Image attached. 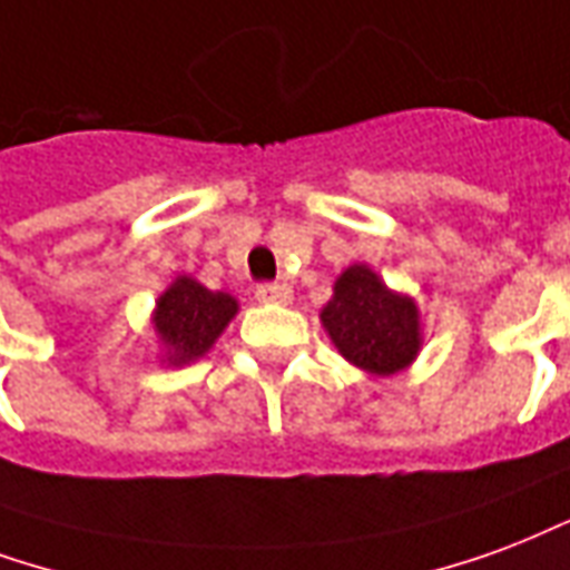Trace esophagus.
I'll return each mask as SVG.
<instances>
[{
  "label": "esophagus",
  "mask_w": 570,
  "mask_h": 570,
  "mask_svg": "<svg viewBox=\"0 0 570 570\" xmlns=\"http://www.w3.org/2000/svg\"><path fill=\"white\" fill-rule=\"evenodd\" d=\"M256 298L263 305H286L293 298V289L286 284H259L256 286Z\"/></svg>",
  "instance_id": "34e87169"
}]
</instances>
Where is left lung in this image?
Segmentation results:
<instances>
[{
	"mask_svg": "<svg viewBox=\"0 0 570 570\" xmlns=\"http://www.w3.org/2000/svg\"><path fill=\"white\" fill-rule=\"evenodd\" d=\"M320 320L341 356L377 377L404 371L423 347L416 302L392 293L368 265L341 272Z\"/></svg>",
	"mask_w": 570,
	"mask_h": 570,
	"instance_id": "left-lung-1",
	"label": "left lung"
}]
</instances>
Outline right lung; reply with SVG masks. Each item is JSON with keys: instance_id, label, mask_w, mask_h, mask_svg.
Instances as JSON below:
<instances>
[{"instance_id": "add662e5", "label": "right lung", "mask_w": 570, "mask_h": 570, "mask_svg": "<svg viewBox=\"0 0 570 570\" xmlns=\"http://www.w3.org/2000/svg\"><path fill=\"white\" fill-rule=\"evenodd\" d=\"M235 314L238 302L229 293H210L208 286L187 274L175 277V284L156 298L154 307L156 338L166 350L163 362L187 365L205 356Z\"/></svg>"}]
</instances>
